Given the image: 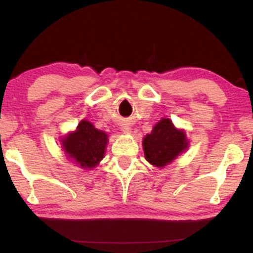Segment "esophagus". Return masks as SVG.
Masks as SVG:
<instances>
[{"mask_svg":"<svg viewBox=\"0 0 253 253\" xmlns=\"http://www.w3.org/2000/svg\"><path fill=\"white\" fill-rule=\"evenodd\" d=\"M123 132H125V133H128V132H130V127L128 126V125H124L123 126Z\"/></svg>","mask_w":253,"mask_h":253,"instance_id":"obj_1","label":"esophagus"}]
</instances>
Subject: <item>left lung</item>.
<instances>
[{"mask_svg": "<svg viewBox=\"0 0 253 253\" xmlns=\"http://www.w3.org/2000/svg\"><path fill=\"white\" fill-rule=\"evenodd\" d=\"M143 146L146 161L163 168L187 149L188 141L183 130L176 129L169 119H162L145 136Z\"/></svg>", "mask_w": 253, "mask_h": 253, "instance_id": "8db88e82", "label": "left lung"}]
</instances>
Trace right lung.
<instances>
[{
	"mask_svg": "<svg viewBox=\"0 0 253 253\" xmlns=\"http://www.w3.org/2000/svg\"><path fill=\"white\" fill-rule=\"evenodd\" d=\"M107 136L103 130L96 129L89 121H81L76 132L63 140V146L68 156L74 158L81 167L94 168L103 158L107 145Z\"/></svg>",
	"mask_w": 253,
	"mask_h": 253,
	"instance_id": "1",
	"label": "right lung"
}]
</instances>
